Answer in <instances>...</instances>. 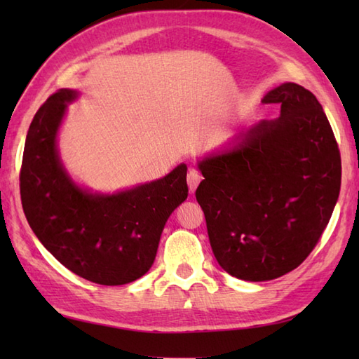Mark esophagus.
<instances>
[{
    "label": "esophagus",
    "mask_w": 359,
    "mask_h": 359,
    "mask_svg": "<svg viewBox=\"0 0 359 359\" xmlns=\"http://www.w3.org/2000/svg\"><path fill=\"white\" fill-rule=\"evenodd\" d=\"M201 180H202V174L199 171L191 170V171L188 172V188H189V193L193 194L196 191V188H197V185L201 184Z\"/></svg>",
    "instance_id": "esophagus-1"
}]
</instances>
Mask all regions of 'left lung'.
<instances>
[{"label":"left lung","mask_w":359,"mask_h":359,"mask_svg":"<svg viewBox=\"0 0 359 359\" xmlns=\"http://www.w3.org/2000/svg\"><path fill=\"white\" fill-rule=\"evenodd\" d=\"M280 116L236 135L199 162L196 199L219 265L231 276L271 280L313 251L337 205L341 154L316 97L282 83L262 98Z\"/></svg>","instance_id":"8db88e82"}]
</instances>
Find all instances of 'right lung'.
<instances>
[{
    "label": "right lung",
    "instance_id": "add662e5",
    "mask_svg": "<svg viewBox=\"0 0 359 359\" xmlns=\"http://www.w3.org/2000/svg\"><path fill=\"white\" fill-rule=\"evenodd\" d=\"M75 98L77 90H57L29 126L20 171L22 210L67 270L100 285L129 284L151 269L168 217L188 197L187 165L116 194L75 185L57 151L58 128Z\"/></svg>",
    "mask_w": 359,
    "mask_h": 359
}]
</instances>
